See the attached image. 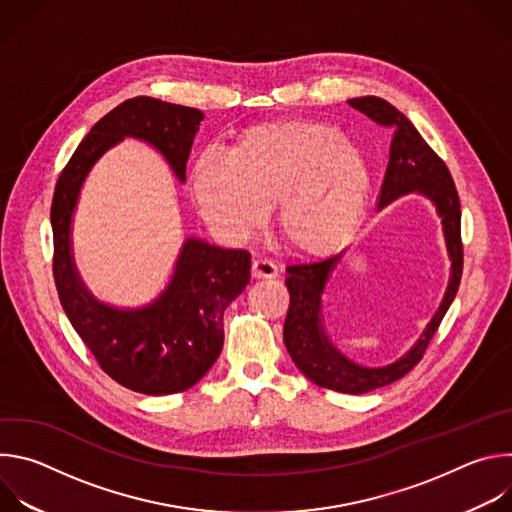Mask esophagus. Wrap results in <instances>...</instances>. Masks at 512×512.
<instances>
[{
	"label": "esophagus",
	"instance_id": "1",
	"mask_svg": "<svg viewBox=\"0 0 512 512\" xmlns=\"http://www.w3.org/2000/svg\"><path fill=\"white\" fill-rule=\"evenodd\" d=\"M251 273H253V277H257V279H263V277L273 279V277L279 275V267H277V263H275L273 259H269V257H255V259H253V265H251Z\"/></svg>",
	"mask_w": 512,
	"mask_h": 512
}]
</instances>
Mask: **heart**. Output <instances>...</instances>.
Masks as SVG:
<instances>
[{
  "instance_id": "1",
  "label": "heart",
  "mask_w": 512,
  "mask_h": 512,
  "mask_svg": "<svg viewBox=\"0 0 512 512\" xmlns=\"http://www.w3.org/2000/svg\"><path fill=\"white\" fill-rule=\"evenodd\" d=\"M371 186L369 162L344 133L312 121L253 125L227 154L204 150L192 166V192L212 227L247 237L279 202L283 239L308 255H326L354 235Z\"/></svg>"
}]
</instances>
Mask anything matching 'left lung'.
<instances>
[{"instance_id": "1", "label": "left lung", "mask_w": 512, "mask_h": 512, "mask_svg": "<svg viewBox=\"0 0 512 512\" xmlns=\"http://www.w3.org/2000/svg\"><path fill=\"white\" fill-rule=\"evenodd\" d=\"M348 105L373 119L377 125L393 129L391 156L379 196V208L409 192L425 194L429 200H433L437 212L442 216L444 235L452 259V277L440 310L429 322L419 342L401 360L385 369L358 367V364L350 362L332 346L324 332L320 298L324 283L340 261L342 253L314 263H296L285 267L289 308L283 326V342L291 360L318 387L360 395L403 379L423 358L431 338L440 328L448 308L458 294L464 269V245L460 196L446 162L429 148L413 123L389 101L381 97H360L350 99Z\"/></svg>"}]
</instances>
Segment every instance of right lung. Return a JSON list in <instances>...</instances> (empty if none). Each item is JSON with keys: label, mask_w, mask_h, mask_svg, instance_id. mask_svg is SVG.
Returning <instances> with one entry per match:
<instances>
[{"label": "right lung", "mask_w": 512, "mask_h": 512, "mask_svg": "<svg viewBox=\"0 0 512 512\" xmlns=\"http://www.w3.org/2000/svg\"><path fill=\"white\" fill-rule=\"evenodd\" d=\"M202 119L194 107L152 97L123 101L79 143L52 196V273L60 304L103 373L143 395L182 393L208 373L225 342V308L249 283L251 255L188 239L164 294L148 308L119 312L93 300L77 277L68 241L70 214L91 166L125 135L152 143L184 182Z\"/></svg>", "instance_id": "obj_1"}]
</instances>
